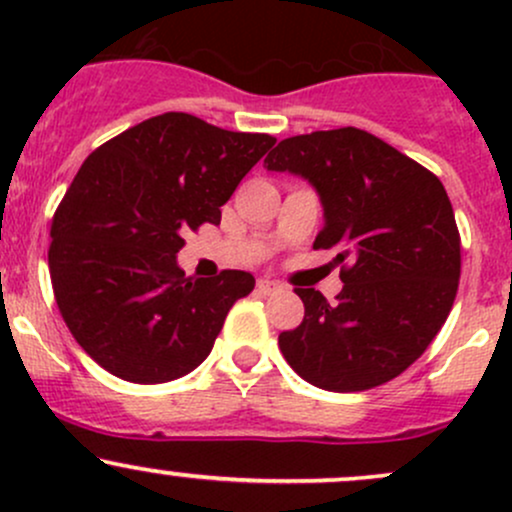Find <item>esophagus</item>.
Returning a JSON list of instances; mask_svg holds the SVG:
<instances>
[{
	"instance_id": "obj_1",
	"label": "esophagus",
	"mask_w": 512,
	"mask_h": 512,
	"mask_svg": "<svg viewBox=\"0 0 512 512\" xmlns=\"http://www.w3.org/2000/svg\"><path fill=\"white\" fill-rule=\"evenodd\" d=\"M257 291H260L262 296H272V293H279L281 291V286L276 284V281L260 279V281H257Z\"/></svg>"
}]
</instances>
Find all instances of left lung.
<instances>
[{
	"mask_svg": "<svg viewBox=\"0 0 512 512\" xmlns=\"http://www.w3.org/2000/svg\"><path fill=\"white\" fill-rule=\"evenodd\" d=\"M264 168L313 185L325 226L317 250L342 267L337 301L296 289L305 317L279 334L310 385L361 392L397 378L448 320L460 281L455 211L431 170L356 127L289 137Z\"/></svg>",
	"mask_w": 512,
	"mask_h": 512,
	"instance_id": "obj_1",
	"label": "left lung"
}]
</instances>
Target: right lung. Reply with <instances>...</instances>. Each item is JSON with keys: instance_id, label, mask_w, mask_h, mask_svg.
I'll return each mask as SVG.
<instances>
[{"instance_id": "1", "label": "right lung", "mask_w": 512, "mask_h": 512, "mask_svg": "<svg viewBox=\"0 0 512 512\" xmlns=\"http://www.w3.org/2000/svg\"><path fill=\"white\" fill-rule=\"evenodd\" d=\"M274 142L166 113L86 158L52 219L48 262L64 322L98 366L154 385L211 354L255 276L226 269L187 279L182 236L221 223V207Z\"/></svg>"}]
</instances>
